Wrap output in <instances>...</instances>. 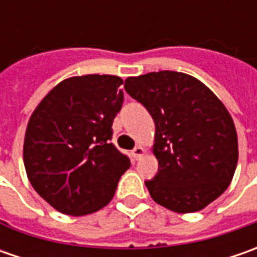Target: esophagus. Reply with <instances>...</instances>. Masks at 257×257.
Here are the masks:
<instances>
[{
	"label": "esophagus",
	"mask_w": 257,
	"mask_h": 257,
	"mask_svg": "<svg viewBox=\"0 0 257 257\" xmlns=\"http://www.w3.org/2000/svg\"><path fill=\"white\" fill-rule=\"evenodd\" d=\"M144 152H146V150H144L142 146H137V147H134L133 149L132 154H133V157L136 159V160H139L140 157H143L144 156Z\"/></svg>",
	"instance_id": "obj_1"
}]
</instances>
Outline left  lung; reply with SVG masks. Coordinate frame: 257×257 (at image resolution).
Listing matches in <instances>:
<instances>
[{"mask_svg": "<svg viewBox=\"0 0 257 257\" xmlns=\"http://www.w3.org/2000/svg\"><path fill=\"white\" fill-rule=\"evenodd\" d=\"M124 90L156 124L153 154L159 172L146 186L154 202L193 213L216 200L237 166V133L224 104L192 75L159 71L128 77Z\"/></svg>", "mask_w": 257, "mask_h": 257, "instance_id": "obj_1", "label": "left lung"}]
</instances>
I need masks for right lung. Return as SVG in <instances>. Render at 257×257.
<instances>
[{"mask_svg":"<svg viewBox=\"0 0 257 257\" xmlns=\"http://www.w3.org/2000/svg\"><path fill=\"white\" fill-rule=\"evenodd\" d=\"M117 75L71 77L37 105L25 130L24 166L34 190L70 216L97 212L113 199L130 159L110 140L124 94Z\"/></svg>","mask_w":257,"mask_h":257,"instance_id":"add662e5","label":"right lung"}]
</instances>
